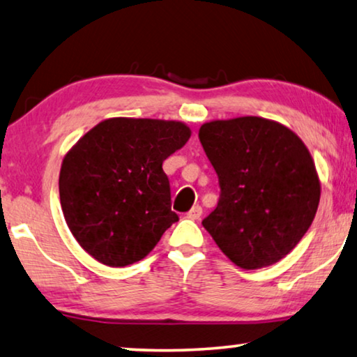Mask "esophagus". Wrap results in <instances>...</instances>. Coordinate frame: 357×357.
Wrapping results in <instances>:
<instances>
[{
  "instance_id": "obj_1",
  "label": "esophagus",
  "mask_w": 357,
  "mask_h": 357,
  "mask_svg": "<svg viewBox=\"0 0 357 357\" xmlns=\"http://www.w3.org/2000/svg\"><path fill=\"white\" fill-rule=\"evenodd\" d=\"M200 216H202V206L200 205H194L192 208H190V211L188 213V218H189V220H192V221H197Z\"/></svg>"
}]
</instances>
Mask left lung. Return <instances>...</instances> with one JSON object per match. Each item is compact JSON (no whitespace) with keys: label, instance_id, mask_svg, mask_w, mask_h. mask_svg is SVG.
Segmentation results:
<instances>
[{"label":"left lung","instance_id":"1","mask_svg":"<svg viewBox=\"0 0 357 357\" xmlns=\"http://www.w3.org/2000/svg\"><path fill=\"white\" fill-rule=\"evenodd\" d=\"M199 137L221 188L202 225L238 268L280 261L310 229L321 199L305 142L261 116L213 120L200 126Z\"/></svg>","mask_w":357,"mask_h":357}]
</instances>
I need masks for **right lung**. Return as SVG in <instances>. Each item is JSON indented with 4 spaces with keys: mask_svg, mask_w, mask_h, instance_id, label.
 Listing matches in <instances>:
<instances>
[{
    "mask_svg": "<svg viewBox=\"0 0 357 357\" xmlns=\"http://www.w3.org/2000/svg\"><path fill=\"white\" fill-rule=\"evenodd\" d=\"M190 137L176 120H102L66 153L59 197L84 252L112 268L141 261L178 215L162 165Z\"/></svg>",
    "mask_w": 357,
    "mask_h": 357,
    "instance_id": "add662e5",
    "label": "right lung"
}]
</instances>
